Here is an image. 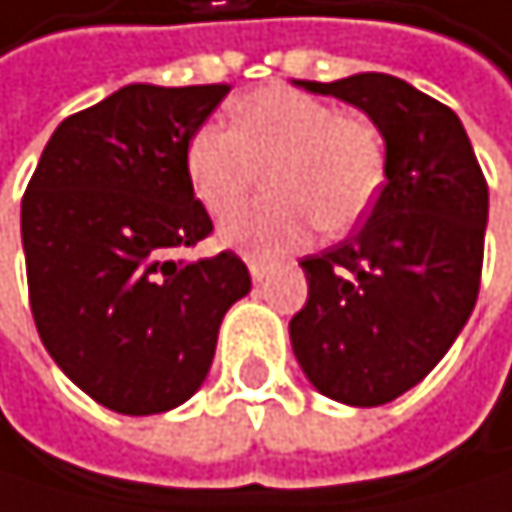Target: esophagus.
Returning <instances> with one entry per match:
<instances>
[{
	"mask_svg": "<svg viewBox=\"0 0 512 512\" xmlns=\"http://www.w3.org/2000/svg\"><path fill=\"white\" fill-rule=\"evenodd\" d=\"M265 275H268V265H265V262H256V259H253V262H250V278H253V281L259 284V281H265Z\"/></svg>",
	"mask_w": 512,
	"mask_h": 512,
	"instance_id": "obj_1",
	"label": "esophagus"
}]
</instances>
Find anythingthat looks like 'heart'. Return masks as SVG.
<instances>
[{"instance_id": "heart-1", "label": "heart", "mask_w": 512, "mask_h": 512, "mask_svg": "<svg viewBox=\"0 0 512 512\" xmlns=\"http://www.w3.org/2000/svg\"><path fill=\"white\" fill-rule=\"evenodd\" d=\"M231 126L203 123L185 148L194 197L225 216L269 172L272 194L222 225V241L247 256L299 247L321 228L352 231L383 191L386 145L374 123L290 86L237 98Z\"/></svg>"}]
</instances>
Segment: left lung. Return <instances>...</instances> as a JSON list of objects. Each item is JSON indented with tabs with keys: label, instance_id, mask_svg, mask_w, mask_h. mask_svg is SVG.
Returning a JSON list of instances; mask_svg holds the SVG:
<instances>
[{
	"label": "left lung",
	"instance_id": "left-lung-1",
	"mask_svg": "<svg viewBox=\"0 0 512 512\" xmlns=\"http://www.w3.org/2000/svg\"><path fill=\"white\" fill-rule=\"evenodd\" d=\"M299 86L377 123L386 182L355 234L299 262L309 299L290 343L321 395L386 405L433 371L476 306L488 182L454 110L405 79L355 73Z\"/></svg>",
	"mask_w": 512,
	"mask_h": 512
}]
</instances>
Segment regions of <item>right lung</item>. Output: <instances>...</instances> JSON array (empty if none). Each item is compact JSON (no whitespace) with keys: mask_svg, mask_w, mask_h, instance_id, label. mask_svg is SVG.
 Masks as SVG:
<instances>
[{"mask_svg":"<svg viewBox=\"0 0 512 512\" xmlns=\"http://www.w3.org/2000/svg\"><path fill=\"white\" fill-rule=\"evenodd\" d=\"M213 86H123L67 117L21 200L30 309L61 371L117 414L188 402L225 312L250 293L241 256L172 259L213 234L185 148L228 95Z\"/></svg>","mask_w":512,"mask_h":512,"instance_id":"right-lung-1","label":"right lung"}]
</instances>
